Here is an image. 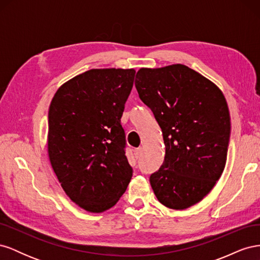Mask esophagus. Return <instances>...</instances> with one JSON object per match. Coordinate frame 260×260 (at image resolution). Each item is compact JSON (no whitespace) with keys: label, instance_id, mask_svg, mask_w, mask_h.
I'll return each mask as SVG.
<instances>
[{"label":"esophagus","instance_id":"34e87169","mask_svg":"<svg viewBox=\"0 0 260 260\" xmlns=\"http://www.w3.org/2000/svg\"><path fill=\"white\" fill-rule=\"evenodd\" d=\"M133 152H135L136 158H139V157L141 156V154H142V147H138V148H136Z\"/></svg>","mask_w":260,"mask_h":260}]
</instances>
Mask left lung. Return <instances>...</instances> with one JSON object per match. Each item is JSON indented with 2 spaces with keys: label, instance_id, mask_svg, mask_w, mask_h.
Listing matches in <instances>:
<instances>
[{
  "label": "left lung",
  "instance_id": "1",
  "mask_svg": "<svg viewBox=\"0 0 260 260\" xmlns=\"http://www.w3.org/2000/svg\"><path fill=\"white\" fill-rule=\"evenodd\" d=\"M136 88L162 131L166 155L149 177L162 205L185 209L201 202L221 177L231 122L223 93L185 65L141 68Z\"/></svg>",
  "mask_w": 260,
  "mask_h": 260
}]
</instances>
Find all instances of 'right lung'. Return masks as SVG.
I'll list each match as a JSON object with an SVG mask.
<instances>
[{
  "instance_id": "add662e5",
  "label": "right lung",
  "mask_w": 260,
  "mask_h": 260,
  "mask_svg": "<svg viewBox=\"0 0 260 260\" xmlns=\"http://www.w3.org/2000/svg\"><path fill=\"white\" fill-rule=\"evenodd\" d=\"M135 69H91L62 84L49 109L48 152L61 187L90 212L112 208L132 167L120 123Z\"/></svg>"
}]
</instances>
